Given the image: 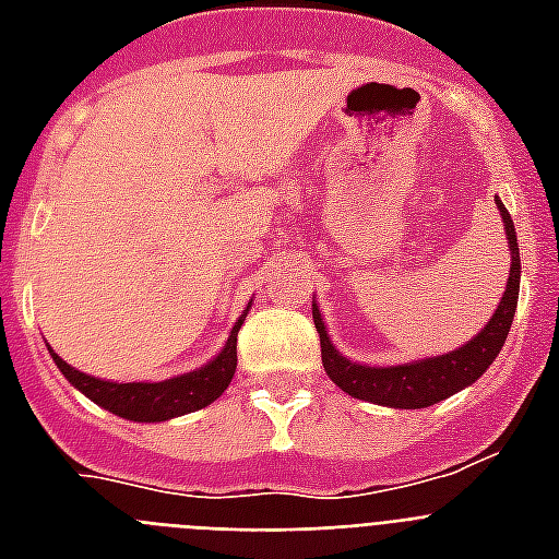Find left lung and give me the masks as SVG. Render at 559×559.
<instances>
[{"mask_svg":"<svg viewBox=\"0 0 559 559\" xmlns=\"http://www.w3.org/2000/svg\"><path fill=\"white\" fill-rule=\"evenodd\" d=\"M502 211L504 231H508V249H511V275H508V289L502 301L496 307L493 319L478 333L476 340H469L464 348L443 354V357L417 359L406 366L371 368L350 362L331 345V336L324 331L322 313L313 305V322L322 342V366L342 391H348L350 397L368 400L391 408H426L441 403L450 394L461 391L469 382H476L487 366L493 362L496 354L502 350L508 331H511L513 313H516V298H520V246H516V231L513 219L502 202L496 200Z\"/></svg>","mask_w":559,"mask_h":559,"instance_id":"1","label":"left lung"}]
</instances>
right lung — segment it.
Segmentation results:
<instances>
[{
    "label": "right lung",
    "instance_id": "obj_1",
    "mask_svg": "<svg viewBox=\"0 0 559 559\" xmlns=\"http://www.w3.org/2000/svg\"><path fill=\"white\" fill-rule=\"evenodd\" d=\"M240 324H243V316L235 322L226 348L219 350L217 359H211L209 366L200 368V371L182 373V377L165 382L95 380L90 373L74 371L57 354H51V357H55L66 380L72 382L74 389H81L90 400H95L98 406L109 408L112 415L127 417V420L153 424V420H168V417L197 412V408L214 403L226 391L237 368V331H240Z\"/></svg>",
    "mask_w": 559,
    "mask_h": 559
}]
</instances>
